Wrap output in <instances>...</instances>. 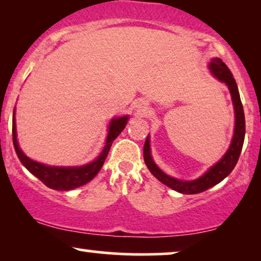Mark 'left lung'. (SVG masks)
Instances as JSON below:
<instances>
[{
	"instance_id": "left-lung-1",
	"label": "left lung",
	"mask_w": 261,
	"mask_h": 261,
	"mask_svg": "<svg viewBox=\"0 0 261 261\" xmlns=\"http://www.w3.org/2000/svg\"><path fill=\"white\" fill-rule=\"evenodd\" d=\"M210 70L214 76L217 80L223 82L228 85L229 89L231 99H233V105L235 109V129H234V137L231 140V144L229 146L226 154L223 158L220 160L216 165H214L206 173L203 174L201 178L196 180H179L176 178H172L164 173L158 166L155 165L151 156V151H149V139L147 137L144 145V159L146 165H147L148 170L154 176L156 179L162 181L163 184L167 185V187L173 189L181 194H198V192L208 190L209 188L214 187L221 180H223L228 174H229L233 169L237 165L239 156H240L242 146H244L245 140V130H246V123H245V114L244 108H242V103L240 99V94H239L237 82H235L233 74H231L230 70L228 66L222 62L220 58H213L212 62L209 64Z\"/></svg>"
}]
</instances>
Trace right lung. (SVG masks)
Wrapping results in <instances>:
<instances>
[{
    "instance_id": "obj_1",
    "label": "right lung",
    "mask_w": 261,
    "mask_h": 261,
    "mask_svg": "<svg viewBox=\"0 0 261 261\" xmlns=\"http://www.w3.org/2000/svg\"><path fill=\"white\" fill-rule=\"evenodd\" d=\"M15 115V113H14ZM128 116L120 117V119H114L110 123L108 138L105 148L97 159L88 165L80 166V167H58V166H47L44 164L37 163L34 160L28 158L27 155L23 154L17 144L16 139V128H15V117L13 116V144L15 148L16 154L19 156L20 162L23 164V166L33 173L35 177L39 178L46 187L55 189V190H71V189L82 187L90 181L98 171L103 166V163L108 155V152L112 147L113 141L119 137L121 132L124 129L127 124Z\"/></svg>"
}]
</instances>
